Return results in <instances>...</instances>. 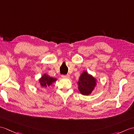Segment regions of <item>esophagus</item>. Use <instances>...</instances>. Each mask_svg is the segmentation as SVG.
I'll return each instance as SVG.
<instances>
[{
    "label": "esophagus",
    "mask_w": 134,
    "mask_h": 134,
    "mask_svg": "<svg viewBox=\"0 0 134 134\" xmlns=\"http://www.w3.org/2000/svg\"><path fill=\"white\" fill-rule=\"evenodd\" d=\"M62 77H63V78H68V77H70V75L68 74L67 75H62Z\"/></svg>",
    "instance_id": "1"
}]
</instances>
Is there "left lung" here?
<instances>
[{"mask_svg":"<svg viewBox=\"0 0 134 134\" xmlns=\"http://www.w3.org/2000/svg\"><path fill=\"white\" fill-rule=\"evenodd\" d=\"M78 88L80 93L84 95H90L96 86V80L87 72H83L79 77Z\"/></svg>","mask_w":134,"mask_h":134,"instance_id":"left-lung-1","label":"left lung"}]
</instances>
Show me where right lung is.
Here are the masks:
<instances>
[{"label":"right lung","mask_w":134,"mask_h":134,"mask_svg":"<svg viewBox=\"0 0 134 134\" xmlns=\"http://www.w3.org/2000/svg\"><path fill=\"white\" fill-rule=\"evenodd\" d=\"M56 80H57V79L53 78V77L49 76L47 75L44 74L40 79L39 82L40 83V85L42 87H46L52 85V83H54Z\"/></svg>","instance_id":"right-lung-1"}]
</instances>
